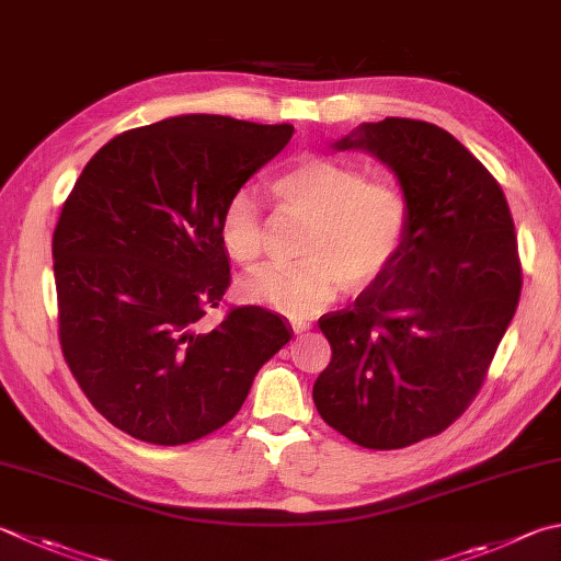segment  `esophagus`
<instances>
[{
  "mask_svg": "<svg viewBox=\"0 0 561 561\" xmlns=\"http://www.w3.org/2000/svg\"><path fill=\"white\" fill-rule=\"evenodd\" d=\"M291 329H294V333L299 335V333H307L311 325L307 321H301V319H291Z\"/></svg>",
  "mask_w": 561,
  "mask_h": 561,
  "instance_id": "34e87169",
  "label": "esophagus"
}]
</instances>
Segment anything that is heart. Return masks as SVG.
<instances>
[{
	"label": "heart",
	"mask_w": 561,
	"mask_h": 561,
	"mask_svg": "<svg viewBox=\"0 0 561 561\" xmlns=\"http://www.w3.org/2000/svg\"><path fill=\"white\" fill-rule=\"evenodd\" d=\"M282 208L307 216L304 257L264 264L240 282L242 297L291 316L329 304L339 289L368 287L402 252L412 208L400 183L365 179L363 171L325 154L291 159L270 183ZM218 238L230 260L257 262L264 220L257 198L238 191L218 220Z\"/></svg>",
	"instance_id": "b5f03b06"
}]
</instances>
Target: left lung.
Here are the masks:
<instances>
[{
  "label": "left lung",
  "instance_id": "1",
  "mask_svg": "<svg viewBox=\"0 0 561 561\" xmlns=\"http://www.w3.org/2000/svg\"><path fill=\"white\" fill-rule=\"evenodd\" d=\"M333 147L390 167L412 220L390 267L319 319L333 355L313 404L353 444L404 449L442 434L481 390L520 301L513 216L491 171L430 122H365Z\"/></svg>",
  "mask_w": 561,
  "mask_h": 561
}]
</instances>
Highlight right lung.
Returning a JSON list of instances; mask_svg holds the SVG:
<instances>
[{
    "instance_id": "add662e5",
    "label": "right lung",
    "mask_w": 561,
    "mask_h": 561,
    "mask_svg": "<svg viewBox=\"0 0 561 561\" xmlns=\"http://www.w3.org/2000/svg\"><path fill=\"white\" fill-rule=\"evenodd\" d=\"M291 125L181 115L122 131L88 161L54 230L58 339L90 404L139 442L179 446L240 412L291 339L262 307L203 316L230 284L218 220L289 145Z\"/></svg>"
}]
</instances>
